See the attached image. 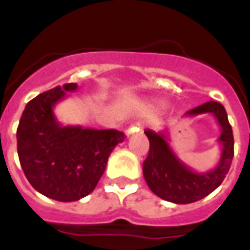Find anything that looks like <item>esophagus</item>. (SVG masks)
I'll use <instances>...</instances> for the list:
<instances>
[{"label": "esophagus", "mask_w": 250, "mask_h": 250, "mask_svg": "<svg viewBox=\"0 0 250 250\" xmlns=\"http://www.w3.org/2000/svg\"><path fill=\"white\" fill-rule=\"evenodd\" d=\"M139 131H141V125L140 123H135V125H131L128 128L125 129V133L127 135H132V133L139 132Z\"/></svg>", "instance_id": "obj_1"}]
</instances>
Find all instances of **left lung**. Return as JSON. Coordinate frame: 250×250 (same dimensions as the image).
Masks as SVG:
<instances>
[{
	"label": "left lung",
	"instance_id": "obj_1",
	"mask_svg": "<svg viewBox=\"0 0 250 250\" xmlns=\"http://www.w3.org/2000/svg\"><path fill=\"white\" fill-rule=\"evenodd\" d=\"M213 114L221 125L218 143L222 146L219 164L208 172H196L184 165L168 145L166 133L145 129L149 153L143 164L145 182L153 193L174 204H190L206 197L225 180L233 158V135L226 109L222 104L209 101L187 111L186 117Z\"/></svg>",
	"mask_w": 250,
	"mask_h": 250
}]
</instances>
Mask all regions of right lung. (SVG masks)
I'll return each instance as SVG.
<instances>
[{
    "mask_svg": "<svg viewBox=\"0 0 250 250\" xmlns=\"http://www.w3.org/2000/svg\"><path fill=\"white\" fill-rule=\"evenodd\" d=\"M78 84L56 86L25 105L17 129L18 156L31 186L56 201L85 197L104 174L110 153L125 140L117 129L62 125L53 107Z\"/></svg>",
    "mask_w": 250,
    "mask_h": 250,
    "instance_id": "1",
    "label": "right lung"
}]
</instances>
